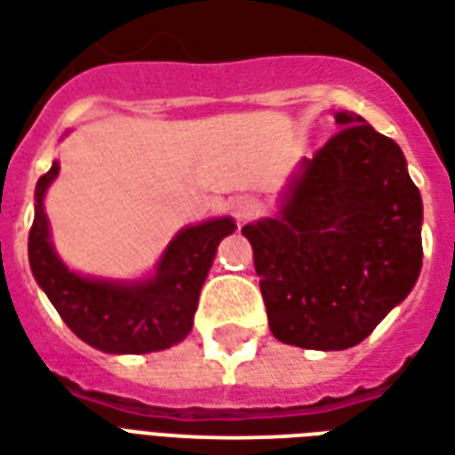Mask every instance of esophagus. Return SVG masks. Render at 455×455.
<instances>
[{"label": "esophagus", "mask_w": 455, "mask_h": 455, "mask_svg": "<svg viewBox=\"0 0 455 455\" xmlns=\"http://www.w3.org/2000/svg\"><path fill=\"white\" fill-rule=\"evenodd\" d=\"M231 212H234L238 224H245V221H251L260 214V204L251 197H238V200L231 202Z\"/></svg>", "instance_id": "1"}]
</instances>
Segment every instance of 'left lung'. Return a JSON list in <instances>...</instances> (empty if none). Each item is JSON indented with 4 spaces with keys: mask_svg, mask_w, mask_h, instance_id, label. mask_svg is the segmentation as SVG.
Returning a JSON list of instances; mask_svg holds the SVG:
<instances>
[{
    "mask_svg": "<svg viewBox=\"0 0 455 455\" xmlns=\"http://www.w3.org/2000/svg\"><path fill=\"white\" fill-rule=\"evenodd\" d=\"M335 123L277 217L241 228L272 335L325 352L369 338L422 270V197L403 151L364 117L335 113Z\"/></svg>",
    "mask_w": 455,
    "mask_h": 455,
    "instance_id": "left-lung-1",
    "label": "left lung"
}]
</instances>
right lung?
<instances>
[{
	"label": "right lung",
	"mask_w": 455,
	"mask_h": 455,
	"mask_svg": "<svg viewBox=\"0 0 455 455\" xmlns=\"http://www.w3.org/2000/svg\"><path fill=\"white\" fill-rule=\"evenodd\" d=\"M60 173L57 161L36 185V217L28 234L33 277L60 318L86 345L108 355H147L176 345L193 331L200 289L219 241L234 234V219H210L188 227L168 243L156 275L142 282L82 277L60 260L50 243L43 197Z\"/></svg>",
	"instance_id": "1"
}]
</instances>
